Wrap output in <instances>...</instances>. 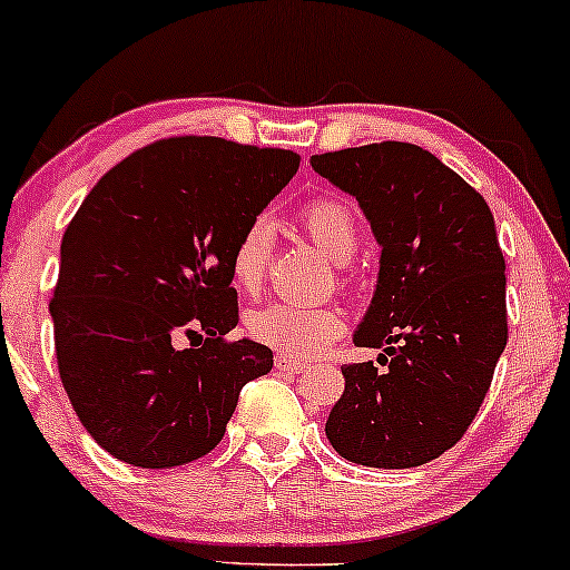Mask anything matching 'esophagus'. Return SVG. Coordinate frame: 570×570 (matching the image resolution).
<instances>
[{
	"label": "esophagus",
	"instance_id": "obj_1",
	"mask_svg": "<svg viewBox=\"0 0 570 570\" xmlns=\"http://www.w3.org/2000/svg\"><path fill=\"white\" fill-rule=\"evenodd\" d=\"M274 368L277 371H285V374H302V371L306 368L302 361H293L291 355H283L279 353L277 357H274Z\"/></svg>",
	"mask_w": 570,
	"mask_h": 570
}]
</instances>
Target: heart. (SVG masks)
<instances>
[{
  "mask_svg": "<svg viewBox=\"0 0 570 570\" xmlns=\"http://www.w3.org/2000/svg\"><path fill=\"white\" fill-rule=\"evenodd\" d=\"M304 232L315 239L338 264H347L357 250V223L353 209L338 196H317L298 213ZM272 258V226L264 217L247 223L236 239L232 261V279L239 291L255 293L264 285ZM344 320L334 306H309L293 302H274L247 315V334L258 344L279 350L293 357H315L342 334Z\"/></svg>",
  "mask_w": 570,
  "mask_h": 570,
  "instance_id": "heart-1",
  "label": "heart"
}]
</instances>
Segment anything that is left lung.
Here are the masks:
<instances>
[{"mask_svg":"<svg viewBox=\"0 0 570 570\" xmlns=\"http://www.w3.org/2000/svg\"><path fill=\"white\" fill-rule=\"evenodd\" d=\"M355 196L382 247L355 331L380 363H347L325 436L371 469H414L452 450L488 395L509 338L507 261L488 202L433 153L374 142L312 156Z\"/></svg>","mask_w":570,"mask_h":570,"instance_id":"8db88e82","label":"left lung"}]
</instances>
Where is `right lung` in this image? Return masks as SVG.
Instances as JSON below:
<instances>
[{"instance_id":"1","label":"right lung","mask_w":570,"mask_h":570,"mask_svg":"<svg viewBox=\"0 0 570 570\" xmlns=\"http://www.w3.org/2000/svg\"><path fill=\"white\" fill-rule=\"evenodd\" d=\"M302 158L169 137L112 166L61 239L50 317L82 428L112 458L171 469L220 444L242 387L272 371L239 323L232 250Z\"/></svg>"}]
</instances>
